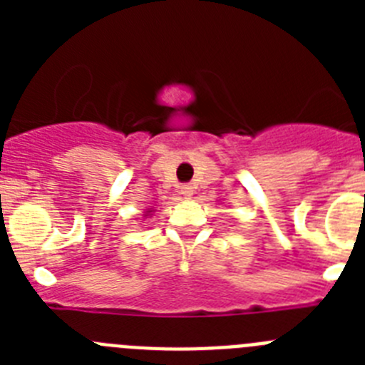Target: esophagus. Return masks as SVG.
Instances as JSON below:
<instances>
[{"label": "esophagus", "instance_id": "34e87169", "mask_svg": "<svg viewBox=\"0 0 365 365\" xmlns=\"http://www.w3.org/2000/svg\"><path fill=\"white\" fill-rule=\"evenodd\" d=\"M180 193H182L185 197H190V195L193 193V186L192 185H182V186H180Z\"/></svg>", "mask_w": 365, "mask_h": 365}]
</instances>
